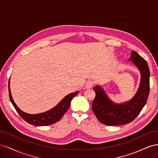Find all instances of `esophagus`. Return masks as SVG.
Returning <instances> with one entry per match:
<instances>
[{
	"label": "esophagus",
	"instance_id": "esophagus-1",
	"mask_svg": "<svg viewBox=\"0 0 158 158\" xmlns=\"http://www.w3.org/2000/svg\"><path fill=\"white\" fill-rule=\"evenodd\" d=\"M94 85V82L92 80H89L88 82L85 83V88L86 89H89V88H92Z\"/></svg>",
	"mask_w": 158,
	"mask_h": 158
}]
</instances>
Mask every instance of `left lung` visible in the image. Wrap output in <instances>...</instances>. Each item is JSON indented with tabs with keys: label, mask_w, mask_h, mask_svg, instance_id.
<instances>
[{
	"label": "left lung",
	"mask_w": 158,
	"mask_h": 158,
	"mask_svg": "<svg viewBox=\"0 0 158 158\" xmlns=\"http://www.w3.org/2000/svg\"><path fill=\"white\" fill-rule=\"evenodd\" d=\"M129 61L138 68L140 82L136 93L128 102L117 103L109 98L102 86L93 88L95 93L92 108L102 123L108 126L125 125L135 119L146 103L150 91V70L146 61L136 51H132Z\"/></svg>",
	"instance_id": "1"
}]
</instances>
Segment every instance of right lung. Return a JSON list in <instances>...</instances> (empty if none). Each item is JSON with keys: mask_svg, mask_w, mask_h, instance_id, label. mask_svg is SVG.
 Segmentation results:
<instances>
[{"mask_svg": "<svg viewBox=\"0 0 158 158\" xmlns=\"http://www.w3.org/2000/svg\"><path fill=\"white\" fill-rule=\"evenodd\" d=\"M8 91H9V98H10V102L12 103L13 106L16 110L18 113L20 114V116L28 123L30 125H33L37 127L42 126H48L52 124H54L59 121L60 119L63 117L64 114L67 111L70 106V102L76 95L78 94L79 92H75L73 93H70L65 96L61 101L55 106L53 108L51 109L49 111H47L44 113H37V114H29L19 108L12 97V94L10 92V80L8 82Z\"/></svg>", "mask_w": 158, "mask_h": 158, "instance_id": "obj_1", "label": "right lung"}]
</instances>
